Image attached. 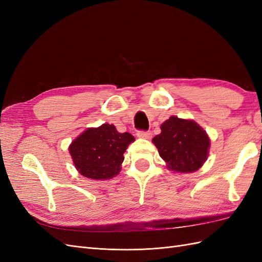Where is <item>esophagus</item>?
Segmentation results:
<instances>
[{
	"label": "esophagus",
	"mask_w": 262,
	"mask_h": 262,
	"mask_svg": "<svg viewBox=\"0 0 262 262\" xmlns=\"http://www.w3.org/2000/svg\"><path fill=\"white\" fill-rule=\"evenodd\" d=\"M137 136L141 139H150V138H152V134H150V132H147V131H138Z\"/></svg>",
	"instance_id": "1"
}]
</instances>
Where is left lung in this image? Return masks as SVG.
<instances>
[{
  "instance_id": "8db88e82",
  "label": "left lung",
  "mask_w": 262,
  "mask_h": 262,
  "mask_svg": "<svg viewBox=\"0 0 262 262\" xmlns=\"http://www.w3.org/2000/svg\"><path fill=\"white\" fill-rule=\"evenodd\" d=\"M153 143L167 168L176 172H193L207 161L210 139L193 120L172 116L161 125Z\"/></svg>"
}]
</instances>
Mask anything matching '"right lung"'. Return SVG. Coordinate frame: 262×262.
I'll use <instances>...</instances> for the list:
<instances>
[{
    "mask_svg": "<svg viewBox=\"0 0 262 262\" xmlns=\"http://www.w3.org/2000/svg\"><path fill=\"white\" fill-rule=\"evenodd\" d=\"M129 132H118L114 124L104 123L89 128L69 146L75 168L82 176L105 180L117 176L124 160L123 154L134 142Z\"/></svg>",
    "mask_w": 262,
    "mask_h": 262,
    "instance_id": "add662e5",
    "label": "right lung"
}]
</instances>
